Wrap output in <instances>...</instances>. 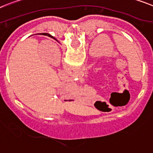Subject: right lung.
Masks as SVG:
<instances>
[{
    "label": "right lung",
    "instance_id": "add662e5",
    "mask_svg": "<svg viewBox=\"0 0 153 153\" xmlns=\"http://www.w3.org/2000/svg\"><path fill=\"white\" fill-rule=\"evenodd\" d=\"M52 37H53V36H52Z\"/></svg>",
    "mask_w": 153,
    "mask_h": 153
}]
</instances>
